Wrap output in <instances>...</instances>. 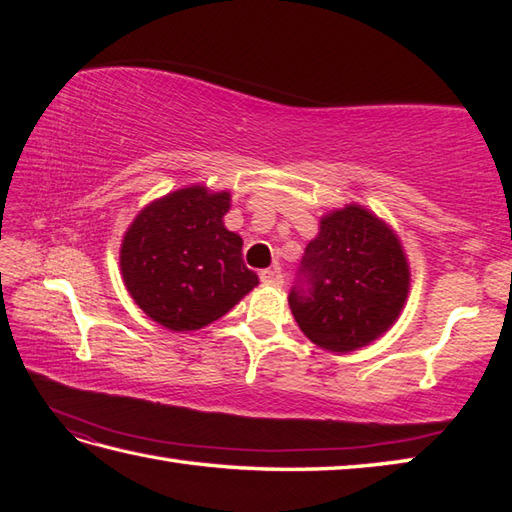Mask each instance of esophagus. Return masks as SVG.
I'll return each instance as SVG.
<instances>
[{"instance_id": "esophagus-1", "label": "esophagus", "mask_w": 512, "mask_h": 512, "mask_svg": "<svg viewBox=\"0 0 512 512\" xmlns=\"http://www.w3.org/2000/svg\"><path fill=\"white\" fill-rule=\"evenodd\" d=\"M259 277H262V281H264V284H268V286H281V284H284V275H281L279 268H266V270H262V273H259Z\"/></svg>"}]
</instances>
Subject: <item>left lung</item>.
I'll return each mask as SVG.
<instances>
[{
    "label": "left lung",
    "instance_id": "1",
    "mask_svg": "<svg viewBox=\"0 0 512 512\" xmlns=\"http://www.w3.org/2000/svg\"><path fill=\"white\" fill-rule=\"evenodd\" d=\"M301 277L288 297L292 317L314 345L334 354L383 336L398 321L411 284L394 228L354 202L321 217Z\"/></svg>",
    "mask_w": 512,
    "mask_h": 512
}]
</instances>
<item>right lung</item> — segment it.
I'll list each match as a JSON object with an SVG mask.
<instances>
[{"instance_id": "1", "label": "right lung", "mask_w": 512, "mask_h": 512, "mask_svg": "<svg viewBox=\"0 0 512 512\" xmlns=\"http://www.w3.org/2000/svg\"><path fill=\"white\" fill-rule=\"evenodd\" d=\"M231 193L191 184L143 206L123 235L121 275L136 306L171 332H193L237 306L259 277L224 215Z\"/></svg>"}]
</instances>
